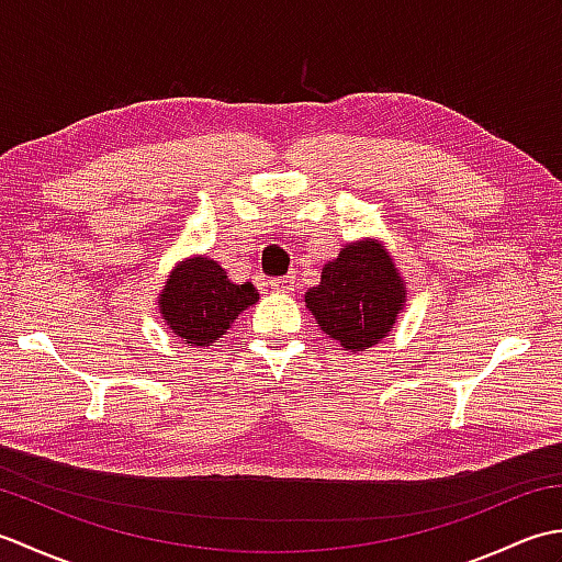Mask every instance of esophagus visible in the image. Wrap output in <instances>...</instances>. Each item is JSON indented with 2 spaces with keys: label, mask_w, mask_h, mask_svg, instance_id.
Segmentation results:
<instances>
[{
  "label": "esophagus",
  "mask_w": 562,
  "mask_h": 562,
  "mask_svg": "<svg viewBox=\"0 0 562 562\" xmlns=\"http://www.w3.org/2000/svg\"><path fill=\"white\" fill-rule=\"evenodd\" d=\"M270 290L272 292H292L294 290V278H292V274H284V278H274V280H270Z\"/></svg>",
  "instance_id": "1"
}]
</instances>
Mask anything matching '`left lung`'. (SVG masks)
Here are the masks:
<instances>
[{
    "instance_id": "left-lung-1",
    "label": "left lung",
    "mask_w": 562,
    "mask_h": 562,
    "mask_svg": "<svg viewBox=\"0 0 562 562\" xmlns=\"http://www.w3.org/2000/svg\"><path fill=\"white\" fill-rule=\"evenodd\" d=\"M405 288L384 248L374 241L345 246L306 292V306L328 338L360 352L396 324Z\"/></svg>"
}]
</instances>
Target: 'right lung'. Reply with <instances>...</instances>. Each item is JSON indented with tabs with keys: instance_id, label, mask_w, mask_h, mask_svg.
Wrapping results in <instances>:
<instances>
[{
	"instance_id": "1",
	"label": "right lung",
	"mask_w": 562,
	"mask_h": 562,
	"mask_svg": "<svg viewBox=\"0 0 562 562\" xmlns=\"http://www.w3.org/2000/svg\"><path fill=\"white\" fill-rule=\"evenodd\" d=\"M258 302L250 282L234 284L210 258H193L178 266L159 296L166 324L178 338L207 348L222 338L234 318Z\"/></svg>"
}]
</instances>
